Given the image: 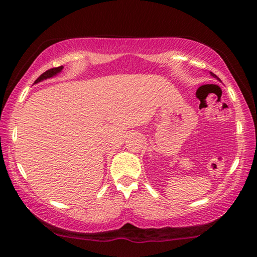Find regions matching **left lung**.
I'll return each instance as SVG.
<instances>
[{
	"instance_id": "1",
	"label": "left lung",
	"mask_w": 257,
	"mask_h": 257,
	"mask_svg": "<svg viewBox=\"0 0 257 257\" xmlns=\"http://www.w3.org/2000/svg\"><path fill=\"white\" fill-rule=\"evenodd\" d=\"M210 75H212V76H213V77H216V76H215V75H214V73H213V72H210Z\"/></svg>"
}]
</instances>
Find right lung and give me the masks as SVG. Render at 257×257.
I'll return each instance as SVG.
<instances>
[{"label":"right lung","mask_w":257,"mask_h":257,"mask_svg":"<svg viewBox=\"0 0 257 257\" xmlns=\"http://www.w3.org/2000/svg\"><path fill=\"white\" fill-rule=\"evenodd\" d=\"M63 70V66H58V68H52V69H49L48 71H45L44 73H42V75L38 77V78L35 80V83H38V82H42V80L44 79H48V78H51V77H54L59 73Z\"/></svg>","instance_id":"right-lung-1"}]
</instances>
